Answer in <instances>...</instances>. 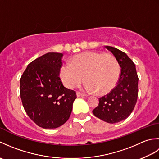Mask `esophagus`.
I'll list each match as a JSON object with an SVG mask.
<instances>
[{"instance_id":"obj_1","label":"esophagus","mask_w":159,"mask_h":159,"mask_svg":"<svg viewBox=\"0 0 159 159\" xmlns=\"http://www.w3.org/2000/svg\"><path fill=\"white\" fill-rule=\"evenodd\" d=\"M76 96L77 97H82V96H85V94H83L82 93H80L79 92H76Z\"/></svg>"}]
</instances>
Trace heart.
Returning <instances> with one entry per match:
<instances>
[{
	"label": "heart",
	"mask_w": 159,
	"mask_h": 159,
	"mask_svg": "<svg viewBox=\"0 0 159 159\" xmlns=\"http://www.w3.org/2000/svg\"><path fill=\"white\" fill-rule=\"evenodd\" d=\"M60 76L69 88L79 85L84 80L89 92L96 91L100 95L109 93L116 86L120 76V66L110 54L85 52L78 54L72 63H65L60 68Z\"/></svg>",
	"instance_id": "obj_1"
}]
</instances>
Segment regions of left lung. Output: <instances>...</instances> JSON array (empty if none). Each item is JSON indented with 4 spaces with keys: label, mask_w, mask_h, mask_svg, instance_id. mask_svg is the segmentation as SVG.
<instances>
[{
    "label": "left lung",
    "mask_w": 159,
    "mask_h": 159,
    "mask_svg": "<svg viewBox=\"0 0 159 159\" xmlns=\"http://www.w3.org/2000/svg\"><path fill=\"white\" fill-rule=\"evenodd\" d=\"M113 54L121 67L117 85L110 93L99 98L98 106L93 110L94 116L107 123L122 121L133 112L138 97V76L134 63L125 52L105 46Z\"/></svg>",
    "instance_id": "8db88e82"
}]
</instances>
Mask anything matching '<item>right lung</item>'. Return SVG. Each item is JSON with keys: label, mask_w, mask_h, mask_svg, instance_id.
<instances>
[{"label": "right lung", "mask_w": 159, "mask_h": 159, "mask_svg": "<svg viewBox=\"0 0 159 159\" xmlns=\"http://www.w3.org/2000/svg\"><path fill=\"white\" fill-rule=\"evenodd\" d=\"M62 53L48 52L30 63L20 79V92L26 113L43 128L65 124L72 113L76 92L59 77Z\"/></svg>", "instance_id": "obj_1"}]
</instances>
